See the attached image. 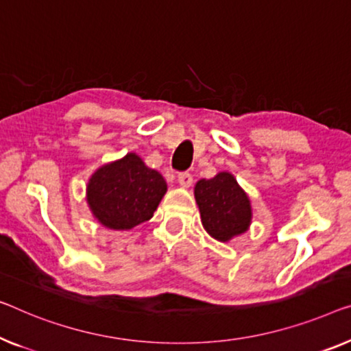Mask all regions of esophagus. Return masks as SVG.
<instances>
[{"mask_svg":"<svg viewBox=\"0 0 351 351\" xmlns=\"http://www.w3.org/2000/svg\"><path fill=\"white\" fill-rule=\"evenodd\" d=\"M178 181H180V184H181L182 187H189V186L192 184L193 178H192V175L189 173V171H181V173L178 175Z\"/></svg>","mask_w":351,"mask_h":351,"instance_id":"esophagus-1","label":"esophagus"}]
</instances>
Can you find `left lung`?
I'll return each mask as SVG.
<instances>
[{"label": "left lung", "mask_w": 351, "mask_h": 351, "mask_svg": "<svg viewBox=\"0 0 351 351\" xmlns=\"http://www.w3.org/2000/svg\"><path fill=\"white\" fill-rule=\"evenodd\" d=\"M193 195L203 227L214 239L227 243L249 230L252 206L232 173L221 171L211 180H200L193 187Z\"/></svg>", "instance_id": "8db88e82"}]
</instances>
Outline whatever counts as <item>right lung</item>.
I'll use <instances>...</instances> for the list:
<instances>
[{"mask_svg": "<svg viewBox=\"0 0 351 351\" xmlns=\"http://www.w3.org/2000/svg\"><path fill=\"white\" fill-rule=\"evenodd\" d=\"M167 182L159 171L145 165L135 153L102 165L86 186V202L93 216L110 230H130L149 221Z\"/></svg>", "mask_w": 351, "mask_h": 351, "instance_id": "obj_1", "label": "right lung"}]
</instances>
